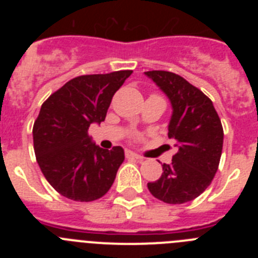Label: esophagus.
<instances>
[{
    "instance_id": "esophagus-1",
    "label": "esophagus",
    "mask_w": 258,
    "mask_h": 258,
    "mask_svg": "<svg viewBox=\"0 0 258 258\" xmlns=\"http://www.w3.org/2000/svg\"><path fill=\"white\" fill-rule=\"evenodd\" d=\"M125 155H126V157H133V159H137V160H138V161H142L143 160L142 156L134 154V152H132V151H126V152H125Z\"/></svg>"
}]
</instances>
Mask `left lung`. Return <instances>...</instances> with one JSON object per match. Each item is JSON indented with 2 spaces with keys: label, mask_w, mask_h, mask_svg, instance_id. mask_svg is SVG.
I'll return each instance as SVG.
<instances>
[{
  "label": "left lung",
  "mask_w": 258,
  "mask_h": 258,
  "mask_svg": "<svg viewBox=\"0 0 258 258\" xmlns=\"http://www.w3.org/2000/svg\"><path fill=\"white\" fill-rule=\"evenodd\" d=\"M169 98L173 107L168 137L178 147L172 163L147 187L156 199L183 204L206 191L216 175L223 145V129L212 101L197 86L168 71L145 72Z\"/></svg>",
  "instance_id": "left-lung-1"
}]
</instances>
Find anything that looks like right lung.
I'll return each mask as SVG.
<instances>
[{
    "mask_svg": "<svg viewBox=\"0 0 258 258\" xmlns=\"http://www.w3.org/2000/svg\"><path fill=\"white\" fill-rule=\"evenodd\" d=\"M133 71L75 77L42 103L33 125L36 159L52 187L75 202H93L111 188L124 150L92 142L90 124L104 121L112 97Z\"/></svg>",
    "mask_w": 258,
    "mask_h": 258,
    "instance_id": "add662e5",
    "label": "right lung"
}]
</instances>
